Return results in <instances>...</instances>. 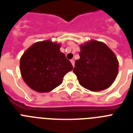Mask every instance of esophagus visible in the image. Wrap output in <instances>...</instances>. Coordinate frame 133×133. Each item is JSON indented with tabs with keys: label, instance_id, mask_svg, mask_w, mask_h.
<instances>
[{
	"label": "esophagus",
	"instance_id": "obj_1",
	"mask_svg": "<svg viewBox=\"0 0 133 133\" xmlns=\"http://www.w3.org/2000/svg\"><path fill=\"white\" fill-rule=\"evenodd\" d=\"M70 62H71V63H72V66L74 67V60H73V59H72V60L70 61Z\"/></svg>",
	"mask_w": 133,
	"mask_h": 133
}]
</instances>
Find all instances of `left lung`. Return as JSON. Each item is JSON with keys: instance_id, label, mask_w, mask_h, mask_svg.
Instances as JSON below:
<instances>
[{"instance_id": "8db88e82", "label": "left lung", "mask_w": 133, "mask_h": 133, "mask_svg": "<svg viewBox=\"0 0 133 133\" xmlns=\"http://www.w3.org/2000/svg\"><path fill=\"white\" fill-rule=\"evenodd\" d=\"M80 59L73 72L79 84L91 91L107 89L117 77L119 62L115 53L104 43L90 40L80 45Z\"/></svg>"}]
</instances>
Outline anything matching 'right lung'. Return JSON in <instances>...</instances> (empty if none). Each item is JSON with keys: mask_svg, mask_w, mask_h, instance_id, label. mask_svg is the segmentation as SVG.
<instances>
[{"mask_svg": "<svg viewBox=\"0 0 133 133\" xmlns=\"http://www.w3.org/2000/svg\"><path fill=\"white\" fill-rule=\"evenodd\" d=\"M61 44L50 40L36 42L20 58L22 77L31 89L49 92L63 82L65 74L72 70L70 61L60 51Z\"/></svg>", "mask_w": 133, "mask_h": 133, "instance_id": "1", "label": "right lung"}]
</instances>
